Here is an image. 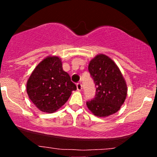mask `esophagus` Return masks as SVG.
Listing matches in <instances>:
<instances>
[{
  "label": "esophagus",
  "mask_w": 157,
  "mask_h": 157,
  "mask_svg": "<svg viewBox=\"0 0 157 157\" xmlns=\"http://www.w3.org/2000/svg\"><path fill=\"white\" fill-rule=\"evenodd\" d=\"M82 89V84L80 83V82H78V83L77 84V89L78 90V91H81Z\"/></svg>",
  "instance_id": "obj_1"
}]
</instances>
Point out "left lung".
Returning a JSON list of instances; mask_svg holds the SVG:
<instances>
[{"mask_svg": "<svg viewBox=\"0 0 157 157\" xmlns=\"http://www.w3.org/2000/svg\"><path fill=\"white\" fill-rule=\"evenodd\" d=\"M89 71L96 87V95L86 102L94 115L106 117L117 112L127 97V85L120 68L109 57L97 55L90 61Z\"/></svg>", "mask_w": 157, "mask_h": 157, "instance_id": "obj_1", "label": "left lung"}]
</instances>
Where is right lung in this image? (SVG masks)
<instances>
[{"label":"right lung","instance_id":"1","mask_svg":"<svg viewBox=\"0 0 157 157\" xmlns=\"http://www.w3.org/2000/svg\"><path fill=\"white\" fill-rule=\"evenodd\" d=\"M77 89L68 74L63 71L57 56H48L36 66L26 83L31 101L40 111L53 113L67 102Z\"/></svg>","mask_w":157,"mask_h":157}]
</instances>
